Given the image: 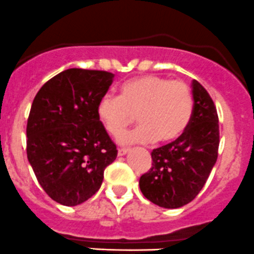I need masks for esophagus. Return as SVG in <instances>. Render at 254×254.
Wrapping results in <instances>:
<instances>
[{
	"mask_svg": "<svg viewBox=\"0 0 254 254\" xmlns=\"http://www.w3.org/2000/svg\"><path fill=\"white\" fill-rule=\"evenodd\" d=\"M128 151H129L128 148H120L118 149V156H125V154L127 153Z\"/></svg>",
	"mask_w": 254,
	"mask_h": 254,
	"instance_id": "obj_1",
	"label": "esophagus"
}]
</instances>
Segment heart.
Instances as JSON below:
<instances>
[{
	"instance_id": "heart-1",
	"label": "heart",
	"mask_w": 254,
	"mask_h": 254,
	"mask_svg": "<svg viewBox=\"0 0 254 254\" xmlns=\"http://www.w3.org/2000/svg\"><path fill=\"white\" fill-rule=\"evenodd\" d=\"M192 113L190 86L156 74L128 79L120 87V96L105 95L97 103L98 120L115 138L125 133L137 116L142 125L123 137L125 143L175 141L187 128Z\"/></svg>"
}]
</instances>
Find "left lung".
Here are the masks:
<instances>
[{
	"label": "left lung",
	"mask_w": 254,
	"mask_h": 254,
	"mask_svg": "<svg viewBox=\"0 0 254 254\" xmlns=\"http://www.w3.org/2000/svg\"><path fill=\"white\" fill-rule=\"evenodd\" d=\"M193 113L176 141L152 151V167L139 178L144 197L163 208L190 203L206 185L218 157L219 125L207 89L192 82Z\"/></svg>",
	"instance_id": "obj_1"
}]
</instances>
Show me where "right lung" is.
<instances>
[{
  "mask_svg": "<svg viewBox=\"0 0 254 254\" xmlns=\"http://www.w3.org/2000/svg\"><path fill=\"white\" fill-rule=\"evenodd\" d=\"M115 74L68 68L40 88L27 120L26 151L36 178L57 203L77 206L92 197L117 147L97 117V103Z\"/></svg>",
  "mask_w": 254,
  "mask_h": 254,
  "instance_id": "1",
  "label": "right lung"
}]
</instances>
